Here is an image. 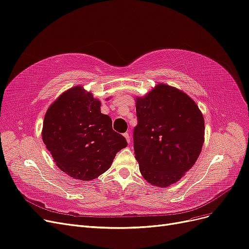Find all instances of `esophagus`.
Returning <instances> with one entry per match:
<instances>
[{"label": "esophagus", "instance_id": "obj_1", "mask_svg": "<svg viewBox=\"0 0 249 249\" xmlns=\"http://www.w3.org/2000/svg\"><path fill=\"white\" fill-rule=\"evenodd\" d=\"M124 136H125V139H126V141H127V142L129 143L130 142V135L128 134V133H124Z\"/></svg>", "mask_w": 249, "mask_h": 249}]
</instances>
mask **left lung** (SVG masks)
Returning <instances> with one entry per match:
<instances>
[{
  "instance_id": "obj_1",
  "label": "left lung",
  "mask_w": 249,
  "mask_h": 249,
  "mask_svg": "<svg viewBox=\"0 0 249 249\" xmlns=\"http://www.w3.org/2000/svg\"><path fill=\"white\" fill-rule=\"evenodd\" d=\"M135 159L150 184L167 187L178 182L197 160L204 143L205 121L196 103L164 84L135 101Z\"/></svg>"
}]
</instances>
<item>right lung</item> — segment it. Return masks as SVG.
<instances>
[{
  "instance_id": "1",
  "label": "right lung",
  "mask_w": 249,
  "mask_h": 249,
  "mask_svg": "<svg viewBox=\"0 0 249 249\" xmlns=\"http://www.w3.org/2000/svg\"><path fill=\"white\" fill-rule=\"evenodd\" d=\"M100 106L92 93L76 86L60 95L44 117L43 142L60 170L77 180L99 177L127 146Z\"/></svg>"
}]
</instances>
